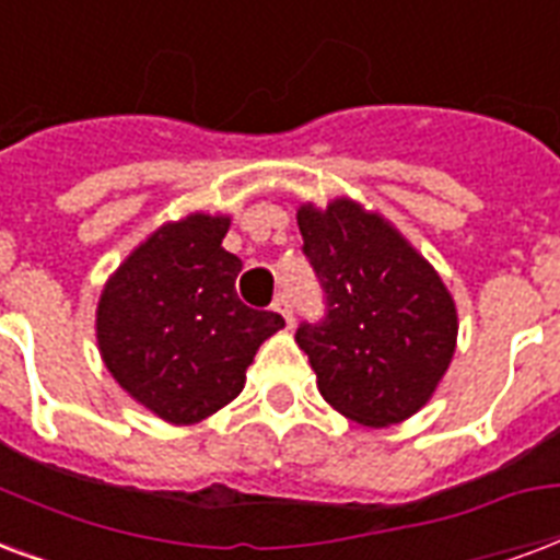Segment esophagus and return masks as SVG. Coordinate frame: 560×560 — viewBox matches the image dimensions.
Masks as SVG:
<instances>
[{
	"mask_svg": "<svg viewBox=\"0 0 560 560\" xmlns=\"http://www.w3.org/2000/svg\"><path fill=\"white\" fill-rule=\"evenodd\" d=\"M272 311H279L281 317H284V323H288V326H293V302H290L288 293H279V296H276V302H272Z\"/></svg>",
	"mask_w": 560,
	"mask_h": 560,
	"instance_id": "esophagus-1",
	"label": "esophagus"
}]
</instances>
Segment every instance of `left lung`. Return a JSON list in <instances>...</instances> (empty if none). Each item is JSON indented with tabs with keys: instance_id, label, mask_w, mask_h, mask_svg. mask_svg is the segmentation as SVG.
I'll use <instances>...</instances> for the list:
<instances>
[{
	"instance_id": "1",
	"label": "left lung",
	"mask_w": 560,
	"mask_h": 560,
	"mask_svg": "<svg viewBox=\"0 0 560 560\" xmlns=\"http://www.w3.org/2000/svg\"><path fill=\"white\" fill-rule=\"evenodd\" d=\"M302 252L326 314L299 323L323 399L361 425H390L429 402L458 337V314L432 264L352 199L299 208Z\"/></svg>"
}]
</instances>
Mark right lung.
<instances>
[{"label":"right lung","mask_w":560,"mask_h":560,"mask_svg":"<svg viewBox=\"0 0 560 560\" xmlns=\"http://www.w3.org/2000/svg\"><path fill=\"white\" fill-rule=\"evenodd\" d=\"M229 217L158 229L105 284L96 311L110 375L161 420L190 425L243 390L246 366L284 319L237 296L243 261L223 249Z\"/></svg>","instance_id":"1"}]
</instances>
